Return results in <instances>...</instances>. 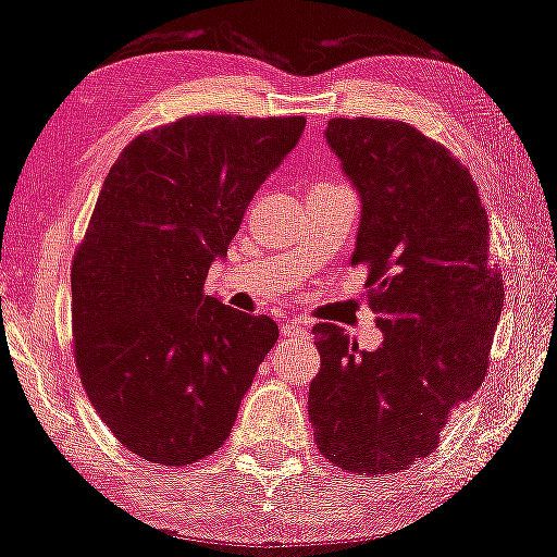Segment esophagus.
Instances as JSON below:
<instances>
[{
    "instance_id": "1",
    "label": "esophagus",
    "mask_w": 557,
    "mask_h": 557,
    "mask_svg": "<svg viewBox=\"0 0 557 557\" xmlns=\"http://www.w3.org/2000/svg\"><path fill=\"white\" fill-rule=\"evenodd\" d=\"M281 334H284V337H294V334H307V326H304L299 319H286V322L281 324Z\"/></svg>"
}]
</instances>
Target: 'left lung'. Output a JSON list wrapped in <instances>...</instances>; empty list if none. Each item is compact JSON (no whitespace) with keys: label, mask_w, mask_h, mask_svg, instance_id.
I'll list each match as a JSON object with an SVG mask.
<instances>
[{"label":"left lung","mask_w":557,"mask_h":557,"mask_svg":"<svg viewBox=\"0 0 557 557\" xmlns=\"http://www.w3.org/2000/svg\"><path fill=\"white\" fill-rule=\"evenodd\" d=\"M324 136L362 200L352 265H368L383 345L311 330L309 421L339 469L395 474L436 451L448 413L484 383L505 284L476 182L451 151L406 121L332 119Z\"/></svg>","instance_id":"8db88e82"}]
</instances>
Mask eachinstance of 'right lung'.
<instances>
[{
	"label": "right lung",
	"mask_w": 557,
	"mask_h": 557,
	"mask_svg": "<svg viewBox=\"0 0 557 557\" xmlns=\"http://www.w3.org/2000/svg\"><path fill=\"white\" fill-rule=\"evenodd\" d=\"M304 116H185L124 147L75 248L73 352L128 451L187 467L218 451L278 326L205 294Z\"/></svg>",
	"instance_id": "right-lung-1"
}]
</instances>
